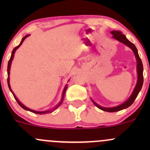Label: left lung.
Masks as SVG:
<instances>
[{
	"instance_id": "obj_1",
	"label": "left lung",
	"mask_w": 150,
	"mask_h": 150,
	"mask_svg": "<svg viewBox=\"0 0 150 150\" xmlns=\"http://www.w3.org/2000/svg\"><path fill=\"white\" fill-rule=\"evenodd\" d=\"M111 34L113 35V37L114 39H117L118 41H119L120 42L123 43V44H125L126 46H129L132 50L134 53H135V56L136 57V59H137V77H138V79H137V85H136L135 89H134L133 92L130 96V97L125 102L122 104L120 106H116V107L113 108H104L101 107V106H99V105L94 103V104L97 106L98 108H100L101 110H103L104 111H107V112H116V111H120L122 109H124V108H126L129 107L130 105L132 104V103L134 102L136 97L138 95L139 92L142 89V85H143V65H142V61H141L140 56H139L138 52H137V48L135 47V46L132 44V42H130V41L127 39V38L125 37V35H123L121 32H119V31H112L111 32Z\"/></svg>"
}]
</instances>
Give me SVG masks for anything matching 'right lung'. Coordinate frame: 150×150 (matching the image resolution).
I'll list each match as a JSON object with an SVG mask.
<instances>
[{"label":"right lung","instance_id":"right-lung-1","mask_svg":"<svg viewBox=\"0 0 150 150\" xmlns=\"http://www.w3.org/2000/svg\"><path fill=\"white\" fill-rule=\"evenodd\" d=\"M27 37H29V35H27V36H25V37H23V38H22V39L21 42H20V44H19V45H18V46H16V47H15V48H14V49H13V51H12V54H11V56H10V58L9 61H8V87H9V89H10V90L11 91V92H12V93H13V96H14L15 99H16L17 102L18 103V104L20 105V106H21V107H22V108H24V109L27 110V111H31V112H32V113H38V114H42V113H47V112H50V111H34V110H32V109H30V108H27V107H26V106H24V105L22 104V103L20 102V101H19L18 99H17V97H15V94H14V93L13 92V91H12V89H11V88H10V82H10V81H9V75H10V65H11V62H12V60L13 59V57H14V53H15V51H16V50L18 49V48L20 47V46H21V44H22V42H24V40H25V39L26 38H27ZM66 89H67V86H65V88H64V90H63V97H62V100H61V102H60L59 104H58V106H56V107H55V108H53V110H54V109H56V108H58V106H59L61 104V103L63 102V98H64V94H65V91H66Z\"/></svg>","mask_w":150,"mask_h":150}]
</instances>
